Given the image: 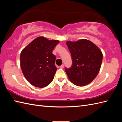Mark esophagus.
I'll use <instances>...</instances> for the list:
<instances>
[{
    "label": "esophagus",
    "instance_id": "1",
    "mask_svg": "<svg viewBox=\"0 0 122 122\" xmlns=\"http://www.w3.org/2000/svg\"><path fill=\"white\" fill-rule=\"evenodd\" d=\"M59 68H61V69H63L64 68V64H62L61 66H59Z\"/></svg>",
    "mask_w": 122,
    "mask_h": 122
}]
</instances>
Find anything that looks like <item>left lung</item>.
Wrapping results in <instances>:
<instances>
[{
	"label": "left lung",
	"instance_id": "8db88e82",
	"mask_svg": "<svg viewBox=\"0 0 122 122\" xmlns=\"http://www.w3.org/2000/svg\"><path fill=\"white\" fill-rule=\"evenodd\" d=\"M71 54V68H65L69 79L76 85H86L97 76L102 64L103 54L95 44L86 39L66 42Z\"/></svg>",
	"mask_w": 122,
	"mask_h": 122
}]
</instances>
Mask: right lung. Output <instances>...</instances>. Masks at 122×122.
Masks as SVG:
<instances>
[{
    "label": "right lung",
    "instance_id": "add662e5",
    "mask_svg": "<svg viewBox=\"0 0 122 122\" xmlns=\"http://www.w3.org/2000/svg\"><path fill=\"white\" fill-rule=\"evenodd\" d=\"M59 42L58 40L39 37L22 50L21 70L25 79L33 86L45 87L53 80L57 68L56 57L52 52Z\"/></svg>",
    "mask_w": 122,
    "mask_h": 122
}]
</instances>
